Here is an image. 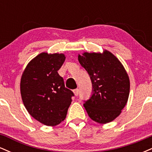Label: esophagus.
Here are the masks:
<instances>
[{"label": "esophagus", "instance_id": "esophagus-1", "mask_svg": "<svg viewBox=\"0 0 152 152\" xmlns=\"http://www.w3.org/2000/svg\"><path fill=\"white\" fill-rule=\"evenodd\" d=\"M73 92H74V95L76 96H77L78 93H79V90H78V88H76V89H74V91H73Z\"/></svg>", "mask_w": 152, "mask_h": 152}]
</instances>
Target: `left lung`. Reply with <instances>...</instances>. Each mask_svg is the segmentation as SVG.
<instances>
[{
	"instance_id": "left-lung-1",
	"label": "left lung",
	"mask_w": 152,
	"mask_h": 152,
	"mask_svg": "<svg viewBox=\"0 0 152 152\" xmlns=\"http://www.w3.org/2000/svg\"><path fill=\"white\" fill-rule=\"evenodd\" d=\"M78 61L89 74L93 86L91 97L83 104L88 116L97 123H109L121 113L128 102L130 81L128 74L112 53L84 52Z\"/></svg>"
}]
</instances>
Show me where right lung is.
Here are the masks:
<instances>
[{"mask_svg":"<svg viewBox=\"0 0 152 152\" xmlns=\"http://www.w3.org/2000/svg\"><path fill=\"white\" fill-rule=\"evenodd\" d=\"M65 59L64 53L43 52L27 64L20 78V95L26 110L46 126L61 123L72 102L74 93L66 88L58 74Z\"/></svg>","mask_w":152,"mask_h":152,"instance_id":"add662e5","label":"right lung"}]
</instances>
